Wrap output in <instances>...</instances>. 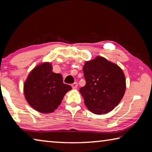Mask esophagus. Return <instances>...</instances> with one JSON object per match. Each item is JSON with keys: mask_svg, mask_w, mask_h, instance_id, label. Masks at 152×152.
<instances>
[{"mask_svg": "<svg viewBox=\"0 0 152 152\" xmlns=\"http://www.w3.org/2000/svg\"><path fill=\"white\" fill-rule=\"evenodd\" d=\"M72 88L74 89L76 88L77 87H78V83H77V82H74V83L72 84Z\"/></svg>", "mask_w": 152, "mask_h": 152, "instance_id": "34e87169", "label": "esophagus"}]
</instances>
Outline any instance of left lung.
Returning a JSON list of instances; mask_svg holds the SVG:
<instances>
[{
  "instance_id": "8db88e82",
  "label": "left lung",
  "mask_w": 152,
  "mask_h": 152,
  "mask_svg": "<svg viewBox=\"0 0 152 152\" xmlns=\"http://www.w3.org/2000/svg\"><path fill=\"white\" fill-rule=\"evenodd\" d=\"M86 84L80 89L88 109L96 115L107 113L117 107L124 96L125 74L119 66L97 56L83 67Z\"/></svg>"
}]
</instances>
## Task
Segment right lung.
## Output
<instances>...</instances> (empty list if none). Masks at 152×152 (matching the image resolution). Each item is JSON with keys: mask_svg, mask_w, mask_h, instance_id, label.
<instances>
[{"mask_svg": "<svg viewBox=\"0 0 152 152\" xmlns=\"http://www.w3.org/2000/svg\"><path fill=\"white\" fill-rule=\"evenodd\" d=\"M72 89L64 84L60 74L53 72L49 62L35 67L24 84V94L28 103L42 113H52L57 109L64 95Z\"/></svg>", "mask_w": 152, "mask_h": 152, "instance_id": "right-lung-1", "label": "right lung"}]
</instances>
